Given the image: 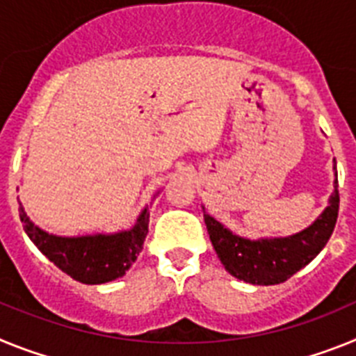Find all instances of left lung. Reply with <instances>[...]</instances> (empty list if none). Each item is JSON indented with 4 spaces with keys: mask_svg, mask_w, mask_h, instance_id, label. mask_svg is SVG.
I'll use <instances>...</instances> for the list:
<instances>
[{
    "mask_svg": "<svg viewBox=\"0 0 356 356\" xmlns=\"http://www.w3.org/2000/svg\"><path fill=\"white\" fill-rule=\"evenodd\" d=\"M337 186L335 179V191L323 215L308 229L289 238L251 242L225 229L213 216L204 215L209 240L225 270L252 285H277L292 277L319 254L335 229L341 202Z\"/></svg>",
    "mask_w": 356,
    "mask_h": 356,
    "instance_id": "left-lung-1",
    "label": "left lung"
}]
</instances>
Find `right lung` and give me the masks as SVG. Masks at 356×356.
Masks as SVG:
<instances>
[{
  "instance_id": "right-lung-1",
  "label": "right lung",
  "mask_w": 356,
  "mask_h": 356,
  "mask_svg": "<svg viewBox=\"0 0 356 356\" xmlns=\"http://www.w3.org/2000/svg\"><path fill=\"white\" fill-rule=\"evenodd\" d=\"M24 231L37 249L63 272L86 285H100L122 277L143 249L148 233V213L145 209L131 231L97 236L63 238L44 233L30 220L19 204Z\"/></svg>"
}]
</instances>
